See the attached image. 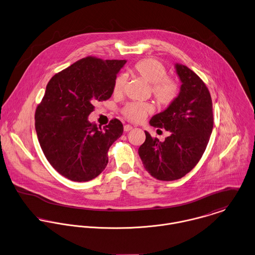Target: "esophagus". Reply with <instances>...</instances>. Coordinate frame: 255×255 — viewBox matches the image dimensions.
Masks as SVG:
<instances>
[{
  "instance_id": "esophagus-1",
  "label": "esophagus",
  "mask_w": 255,
  "mask_h": 255,
  "mask_svg": "<svg viewBox=\"0 0 255 255\" xmlns=\"http://www.w3.org/2000/svg\"><path fill=\"white\" fill-rule=\"evenodd\" d=\"M132 129H133V127H132L131 125H129V124H126V125H124V131L128 132V131H130V130H132Z\"/></svg>"
}]
</instances>
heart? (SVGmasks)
Returning a JSON list of instances; mask_svg holds the SVG:
<instances>
[{
	"label": "heart",
	"mask_w": 255,
	"mask_h": 255,
	"mask_svg": "<svg viewBox=\"0 0 255 255\" xmlns=\"http://www.w3.org/2000/svg\"><path fill=\"white\" fill-rule=\"evenodd\" d=\"M133 71L151 84L152 96L159 106L169 107L176 102L180 95V85L175 79L168 77L167 67L160 60L151 57L141 59L134 65ZM124 84L125 76L118 74L113 82V93L120 94ZM151 111L152 106L143 102H129L121 109L122 115L132 122L142 121Z\"/></svg>",
	"instance_id": "obj_1"
}]
</instances>
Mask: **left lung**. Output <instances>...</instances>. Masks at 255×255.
I'll use <instances>...</instances> for the list:
<instances>
[{"label":"left lung","instance_id":"1","mask_svg":"<svg viewBox=\"0 0 255 255\" xmlns=\"http://www.w3.org/2000/svg\"><path fill=\"white\" fill-rule=\"evenodd\" d=\"M176 69L182 81L178 99L150 120L151 126L171 135L160 142L145 131L146 140L138 150L146 171L160 181H175L191 172L206 151L214 127L207 85L186 65L176 64Z\"/></svg>","mask_w":255,"mask_h":255}]
</instances>
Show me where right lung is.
Segmentation results:
<instances>
[{"instance_id": "obj_1", "label": "right lung", "mask_w": 255, "mask_h": 255, "mask_svg": "<svg viewBox=\"0 0 255 255\" xmlns=\"http://www.w3.org/2000/svg\"><path fill=\"white\" fill-rule=\"evenodd\" d=\"M126 60L86 56L55 73L34 114L40 148L55 171L73 182H87L102 173L108 150L122 135L123 125L113 118L103 129L87 117L95 101L107 100Z\"/></svg>"}]
</instances>
